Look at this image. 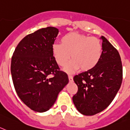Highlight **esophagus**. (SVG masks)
<instances>
[{"instance_id":"34e87169","label":"esophagus","mask_w":130,"mask_h":130,"mask_svg":"<svg viewBox=\"0 0 130 130\" xmlns=\"http://www.w3.org/2000/svg\"><path fill=\"white\" fill-rule=\"evenodd\" d=\"M68 77H69V82H73V76H71V75H69Z\"/></svg>"}]
</instances>
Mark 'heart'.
Here are the masks:
<instances>
[{"label":"heart","mask_w":130,"mask_h":130,"mask_svg":"<svg viewBox=\"0 0 130 130\" xmlns=\"http://www.w3.org/2000/svg\"><path fill=\"white\" fill-rule=\"evenodd\" d=\"M52 53L57 65L65 66L70 57L72 60L63 68L67 73L80 69L88 71L96 67L103 54L99 39L76 32H69L61 39V44H54Z\"/></svg>","instance_id":"obj_1"}]
</instances>
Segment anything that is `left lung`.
<instances>
[{"mask_svg": "<svg viewBox=\"0 0 130 130\" xmlns=\"http://www.w3.org/2000/svg\"><path fill=\"white\" fill-rule=\"evenodd\" d=\"M103 54L92 69L74 76L78 92L73 101L78 112L92 116L101 112L112 102L121 86L122 65L117 50L103 36Z\"/></svg>", "mask_w": 130, "mask_h": 130, "instance_id": "8db88e82", "label": "left lung"}]
</instances>
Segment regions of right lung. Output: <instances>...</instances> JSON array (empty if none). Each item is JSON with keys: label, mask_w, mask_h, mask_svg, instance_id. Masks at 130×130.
<instances>
[{"label": "right lung", "mask_w": 130, "mask_h": 130, "mask_svg": "<svg viewBox=\"0 0 130 130\" xmlns=\"http://www.w3.org/2000/svg\"><path fill=\"white\" fill-rule=\"evenodd\" d=\"M58 33V29L48 27L28 35L18 44L12 57L11 74L17 94L35 112L49 110L69 82L67 74L59 71L53 56Z\"/></svg>", "instance_id": "right-lung-1"}]
</instances>
